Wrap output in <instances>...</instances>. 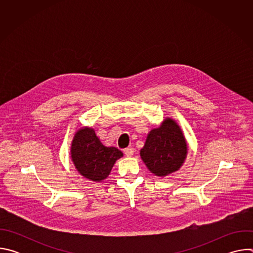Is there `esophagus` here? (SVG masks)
<instances>
[{"instance_id": "34e87169", "label": "esophagus", "mask_w": 253, "mask_h": 253, "mask_svg": "<svg viewBox=\"0 0 253 253\" xmlns=\"http://www.w3.org/2000/svg\"><path fill=\"white\" fill-rule=\"evenodd\" d=\"M124 154L128 157H131L134 154V149L133 148H125L124 149Z\"/></svg>"}]
</instances>
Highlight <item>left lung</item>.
Returning <instances> with one entry per match:
<instances>
[{
    "label": "left lung",
    "mask_w": 253,
    "mask_h": 253,
    "mask_svg": "<svg viewBox=\"0 0 253 253\" xmlns=\"http://www.w3.org/2000/svg\"><path fill=\"white\" fill-rule=\"evenodd\" d=\"M187 143L181 128L171 118L147 135L140 156L156 176H167L182 166L187 156Z\"/></svg>",
    "instance_id": "1"
}]
</instances>
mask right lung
Returning <instances> with one entry per match:
<instances>
[{
    "instance_id": "add662e5",
    "label": "right lung",
    "mask_w": 253,
    "mask_h": 253,
    "mask_svg": "<svg viewBox=\"0 0 253 253\" xmlns=\"http://www.w3.org/2000/svg\"><path fill=\"white\" fill-rule=\"evenodd\" d=\"M123 156L116 147L101 143L93 128L79 129L71 144V158L77 171L94 182H101L110 174L115 162Z\"/></svg>"
}]
</instances>
